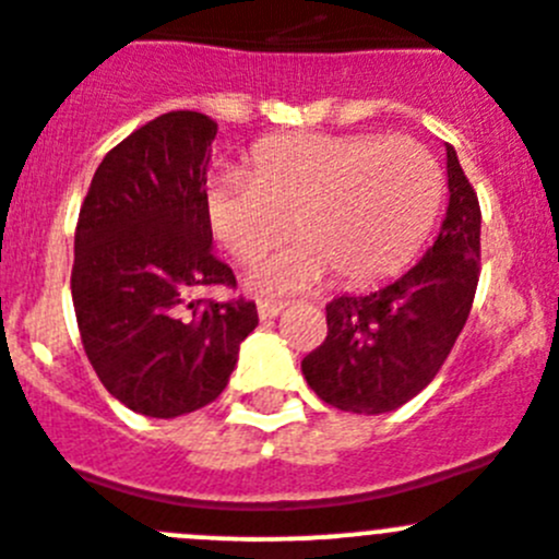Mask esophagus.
<instances>
[{"instance_id": "1", "label": "esophagus", "mask_w": 559, "mask_h": 559, "mask_svg": "<svg viewBox=\"0 0 559 559\" xmlns=\"http://www.w3.org/2000/svg\"><path fill=\"white\" fill-rule=\"evenodd\" d=\"M281 311H284V302L259 300V319H262V322H267V319H275Z\"/></svg>"}]
</instances>
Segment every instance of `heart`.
Here are the masks:
<instances>
[{"instance_id":"heart-1","label":"heart","mask_w":559,"mask_h":559,"mask_svg":"<svg viewBox=\"0 0 559 559\" xmlns=\"http://www.w3.org/2000/svg\"><path fill=\"white\" fill-rule=\"evenodd\" d=\"M440 160L412 139L297 133L267 139L251 171L210 177L204 207L213 235L240 262L302 240L253 267L264 292H302L330 270L366 286L399 273L429 237L442 204Z\"/></svg>"}]
</instances>
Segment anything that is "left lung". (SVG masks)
I'll return each instance as SVG.
<instances>
[{
	"mask_svg": "<svg viewBox=\"0 0 559 559\" xmlns=\"http://www.w3.org/2000/svg\"><path fill=\"white\" fill-rule=\"evenodd\" d=\"M445 221L426 257L368 295L328 302V338L302 357L324 404L382 415L415 399L451 355L480 275V204L448 144Z\"/></svg>",
	"mask_w": 559,
	"mask_h": 559,
	"instance_id": "obj_1",
	"label": "left lung"
}]
</instances>
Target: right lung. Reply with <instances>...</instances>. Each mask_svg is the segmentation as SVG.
<instances>
[{"label": "right lung", "instance_id": "add662e5", "mask_svg": "<svg viewBox=\"0 0 559 559\" xmlns=\"http://www.w3.org/2000/svg\"><path fill=\"white\" fill-rule=\"evenodd\" d=\"M218 124L169 111L119 142L97 166L70 275L81 344L103 388L128 409L177 417L224 393L237 352L259 324L251 300H188L237 281L215 259L204 207Z\"/></svg>", "mask_w": 559, "mask_h": 559}]
</instances>
